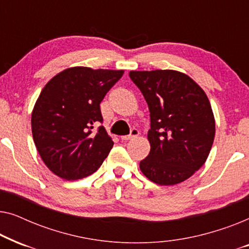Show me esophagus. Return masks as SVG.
<instances>
[{"label": "esophagus", "mask_w": 249, "mask_h": 249, "mask_svg": "<svg viewBox=\"0 0 249 249\" xmlns=\"http://www.w3.org/2000/svg\"><path fill=\"white\" fill-rule=\"evenodd\" d=\"M139 135V131L136 128H132L130 130V134L127 136H121V141H129V139H132L135 137H137Z\"/></svg>", "instance_id": "1"}]
</instances>
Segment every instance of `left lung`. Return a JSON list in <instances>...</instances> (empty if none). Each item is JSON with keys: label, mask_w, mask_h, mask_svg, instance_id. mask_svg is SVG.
<instances>
[{"label": "left lung", "mask_w": 249, "mask_h": 249, "mask_svg": "<svg viewBox=\"0 0 249 249\" xmlns=\"http://www.w3.org/2000/svg\"><path fill=\"white\" fill-rule=\"evenodd\" d=\"M129 77L147 102L151 151L139 163L146 178L161 186L185 181L205 163L215 121L205 91L175 70L130 71Z\"/></svg>", "instance_id": "8db88e82"}]
</instances>
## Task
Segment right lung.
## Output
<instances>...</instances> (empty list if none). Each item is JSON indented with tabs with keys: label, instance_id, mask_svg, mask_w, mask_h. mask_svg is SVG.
Listing matches in <instances>:
<instances>
[{
	"label": "right lung",
	"instance_id": "obj_1",
	"mask_svg": "<svg viewBox=\"0 0 249 249\" xmlns=\"http://www.w3.org/2000/svg\"><path fill=\"white\" fill-rule=\"evenodd\" d=\"M124 70L74 67L45 85L32 113L33 138L47 168L60 178L90 176L113 147L100 104Z\"/></svg>",
	"mask_w": 249,
	"mask_h": 249
}]
</instances>
